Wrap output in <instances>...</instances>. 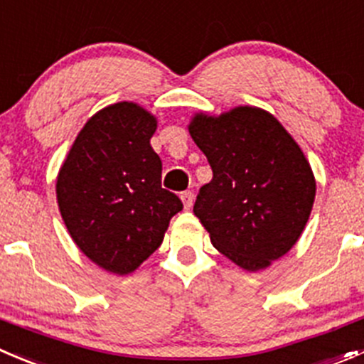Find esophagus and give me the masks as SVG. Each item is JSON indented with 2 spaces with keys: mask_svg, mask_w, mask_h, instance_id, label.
Instances as JSON below:
<instances>
[{
  "mask_svg": "<svg viewBox=\"0 0 364 364\" xmlns=\"http://www.w3.org/2000/svg\"><path fill=\"white\" fill-rule=\"evenodd\" d=\"M181 200H183V206H185V210H190L193 204V193L190 192V190L181 192Z\"/></svg>",
  "mask_w": 364,
  "mask_h": 364,
  "instance_id": "obj_1",
  "label": "esophagus"
}]
</instances>
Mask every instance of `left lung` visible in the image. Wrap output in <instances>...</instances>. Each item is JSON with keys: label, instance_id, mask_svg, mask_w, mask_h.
<instances>
[{"label": "left lung", "instance_id": "left-lung-1", "mask_svg": "<svg viewBox=\"0 0 364 364\" xmlns=\"http://www.w3.org/2000/svg\"><path fill=\"white\" fill-rule=\"evenodd\" d=\"M188 132L213 171L193 204L213 247L247 272L270 267L297 243L311 215L316 181L308 158L257 107L200 112Z\"/></svg>", "mask_w": 364, "mask_h": 364}]
</instances>
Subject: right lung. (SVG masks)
I'll use <instances>...</instances> for the list:
<instances>
[{"label":"right lung","instance_id":"obj_1","mask_svg":"<svg viewBox=\"0 0 364 364\" xmlns=\"http://www.w3.org/2000/svg\"><path fill=\"white\" fill-rule=\"evenodd\" d=\"M158 121L132 101L103 108L81 128L56 178L70 238L103 270L128 276L164 242L183 203L161 188L151 147Z\"/></svg>","mask_w":364,"mask_h":364}]
</instances>
